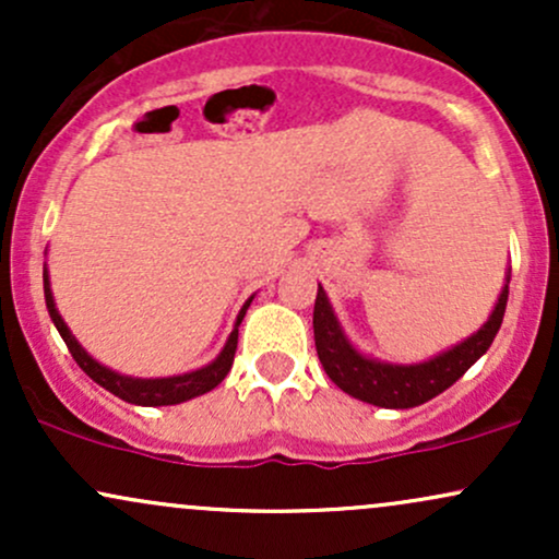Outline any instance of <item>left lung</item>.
Instances as JSON below:
<instances>
[{
	"mask_svg": "<svg viewBox=\"0 0 559 559\" xmlns=\"http://www.w3.org/2000/svg\"><path fill=\"white\" fill-rule=\"evenodd\" d=\"M507 294H510V286H504V292L499 294L489 323L454 349L420 365H389L368 360L360 352L352 349V344L338 329L336 318H333L325 292L318 286L316 312H312L318 357L331 381L355 400L389 409L418 407V404L447 391L457 378H463L465 370L489 349L499 325H502Z\"/></svg>",
	"mask_w": 559,
	"mask_h": 559,
	"instance_id": "obj_1",
	"label": "left lung"
}]
</instances>
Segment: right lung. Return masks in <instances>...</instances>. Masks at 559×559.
I'll use <instances>...</instances> for the list:
<instances>
[{
    "label": "right lung",
    "instance_id": "1",
    "mask_svg": "<svg viewBox=\"0 0 559 559\" xmlns=\"http://www.w3.org/2000/svg\"><path fill=\"white\" fill-rule=\"evenodd\" d=\"M44 297H47L49 318H52L57 331H60L62 342L68 344L70 355H73V360L79 362V368L83 370V373L92 378V381L99 383L102 389L112 391V394L120 396V400H126L131 404H141V407L178 404V402L194 400V396H199V394H207V391H213L217 383H221L223 378L228 376L230 365H234L236 344H239V325L243 320V312H247L249 301H252V299H249L247 305H243L239 318H236V329L228 336V342H226V346H223V352L217 355L215 362H210L207 368H202V370H194V373L173 376V378H150V381H146V378H128V376L115 373V370L105 368V365L92 360V357H88L86 352L81 349V344L75 342L73 333L68 331L66 320H62L60 312H57L52 292H49V275L47 273H44Z\"/></svg>",
    "mask_w": 559,
    "mask_h": 559
}]
</instances>
